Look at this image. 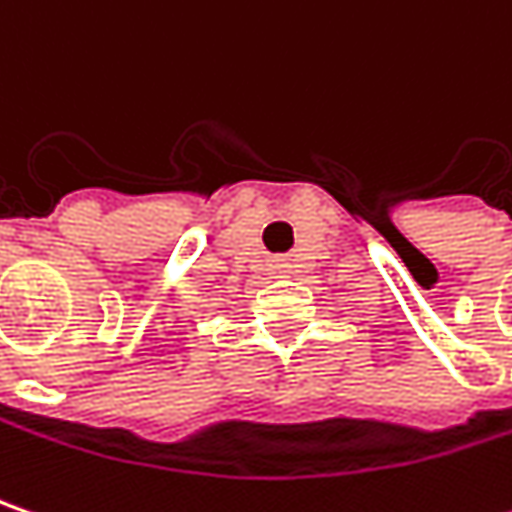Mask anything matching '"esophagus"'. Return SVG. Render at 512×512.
Segmentation results:
<instances>
[{
    "label": "esophagus",
    "instance_id": "esophagus-1",
    "mask_svg": "<svg viewBox=\"0 0 512 512\" xmlns=\"http://www.w3.org/2000/svg\"><path fill=\"white\" fill-rule=\"evenodd\" d=\"M270 276H276V279H288L291 273H294V265H291V259L288 256H273L268 262Z\"/></svg>",
    "mask_w": 512,
    "mask_h": 512
}]
</instances>
